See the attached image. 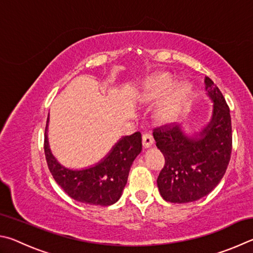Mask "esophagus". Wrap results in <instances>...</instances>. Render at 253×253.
<instances>
[{
    "label": "esophagus",
    "instance_id": "obj_1",
    "mask_svg": "<svg viewBox=\"0 0 253 253\" xmlns=\"http://www.w3.org/2000/svg\"><path fill=\"white\" fill-rule=\"evenodd\" d=\"M142 144L145 149L151 147L153 144V136L150 133H144L142 135Z\"/></svg>",
    "mask_w": 253,
    "mask_h": 253
}]
</instances>
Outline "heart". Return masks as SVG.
I'll use <instances>...</instances> for the list:
<instances>
[{"instance_id": "heart-1", "label": "heart", "mask_w": 253, "mask_h": 253, "mask_svg": "<svg viewBox=\"0 0 253 253\" xmlns=\"http://www.w3.org/2000/svg\"><path fill=\"white\" fill-rule=\"evenodd\" d=\"M172 86H173V79L170 74L161 73L154 75L145 83L143 91L141 93V100L144 102L156 101L169 92ZM190 90H191V87H190L189 83L184 82L176 84L170 90L169 94L166 96V99L162 101V103L158 106L156 111V119L158 121H172L176 113L179 112L180 106L185 100V97L188 96Z\"/></svg>"}]
</instances>
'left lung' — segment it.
Masks as SVG:
<instances>
[{
	"label": "left lung",
	"instance_id": "8db88e82",
	"mask_svg": "<svg viewBox=\"0 0 253 253\" xmlns=\"http://www.w3.org/2000/svg\"><path fill=\"white\" fill-rule=\"evenodd\" d=\"M206 91L213 102L210 122L196 136L185 135L181 126L169 124L153 131L166 165L158 176L159 191L166 201L188 203L206 197L219 184L232 151L229 106L210 78Z\"/></svg>",
	"mask_w": 253,
	"mask_h": 253
}]
</instances>
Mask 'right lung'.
Returning <instances> with one entry per match:
<instances>
[{
  "label": "right lung",
  "instance_id": "right-lung-1",
  "mask_svg": "<svg viewBox=\"0 0 253 253\" xmlns=\"http://www.w3.org/2000/svg\"><path fill=\"white\" fill-rule=\"evenodd\" d=\"M48 117L44 134V153L56 183L79 202L92 206H111L121 197L130 168L142 150L140 132L118 141L110 153L94 167L71 170L61 166L53 156L47 140Z\"/></svg>",
  "mask_w": 253,
  "mask_h": 253
}]
</instances>
